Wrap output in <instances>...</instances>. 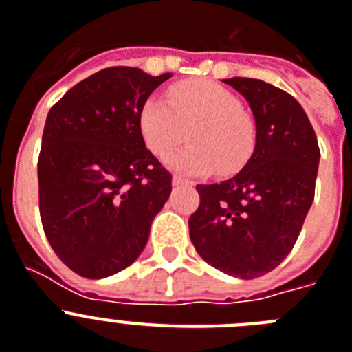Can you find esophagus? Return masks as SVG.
Here are the masks:
<instances>
[{
	"mask_svg": "<svg viewBox=\"0 0 352 352\" xmlns=\"http://www.w3.org/2000/svg\"><path fill=\"white\" fill-rule=\"evenodd\" d=\"M184 184H188V180L182 179V177H179V175L173 177V186H184Z\"/></svg>",
	"mask_w": 352,
	"mask_h": 352,
	"instance_id": "obj_1",
	"label": "esophagus"
}]
</instances>
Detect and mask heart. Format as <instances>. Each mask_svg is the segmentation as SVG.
<instances>
[{"label":"heart","mask_w":352,"mask_h":352,"mask_svg":"<svg viewBox=\"0 0 352 352\" xmlns=\"http://www.w3.org/2000/svg\"><path fill=\"white\" fill-rule=\"evenodd\" d=\"M168 102L146 100L140 115V129L148 151L164 157L179 143L189 142L168 157V166L184 175L216 172L234 173L248 163L256 145L255 118L243 100L227 87L200 79L168 90Z\"/></svg>","instance_id":"obj_1"}]
</instances>
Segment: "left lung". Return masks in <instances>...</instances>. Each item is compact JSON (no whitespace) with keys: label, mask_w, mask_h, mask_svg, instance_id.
Instances as JSON below:
<instances>
[{"label":"left lung","mask_w":352,"mask_h":352,"mask_svg":"<svg viewBox=\"0 0 352 352\" xmlns=\"http://www.w3.org/2000/svg\"><path fill=\"white\" fill-rule=\"evenodd\" d=\"M250 102L256 145L246 166L219 184H198L191 243L207 264L244 280L273 271L298 241L316 195L320 151L294 97L252 78L223 79Z\"/></svg>","instance_id":"obj_1"}]
</instances>
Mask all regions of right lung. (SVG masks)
Here are the masks:
<instances>
[{
    "label": "right lung",
    "instance_id": "add662e5",
    "mask_svg": "<svg viewBox=\"0 0 352 352\" xmlns=\"http://www.w3.org/2000/svg\"><path fill=\"white\" fill-rule=\"evenodd\" d=\"M109 67L49 109L38 154V207L51 248L79 276L106 278L145 248L172 173L145 146L140 115L170 78Z\"/></svg>",
    "mask_w": 352,
    "mask_h": 352
}]
</instances>
